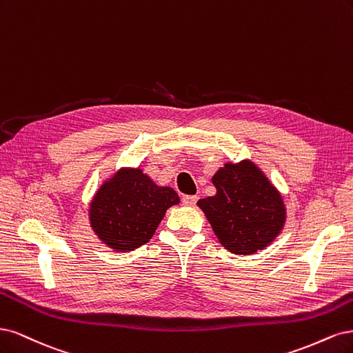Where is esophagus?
<instances>
[{"instance_id": "obj_1", "label": "esophagus", "mask_w": 353, "mask_h": 353, "mask_svg": "<svg viewBox=\"0 0 353 353\" xmlns=\"http://www.w3.org/2000/svg\"><path fill=\"white\" fill-rule=\"evenodd\" d=\"M198 201V196L196 195H186L181 198V202H183V205H188V207H193Z\"/></svg>"}]
</instances>
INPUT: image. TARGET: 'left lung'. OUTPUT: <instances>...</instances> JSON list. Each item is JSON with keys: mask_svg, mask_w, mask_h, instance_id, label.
Listing matches in <instances>:
<instances>
[{"mask_svg": "<svg viewBox=\"0 0 353 353\" xmlns=\"http://www.w3.org/2000/svg\"><path fill=\"white\" fill-rule=\"evenodd\" d=\"M217 195L198 201L220 243L249 255L272 242L284 224L280 193L252 163L225 164L212 177Z\"/></svg>", "mask_w": 353, "mask_h": 353, "instance_id": "obj_1", "label": "left lung"}]
</instances>
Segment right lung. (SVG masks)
I'll return each mask as SVG.
<instances>
[{
    "instance_id": "1",
    "label": "right lung",
    "mask_w": 353,
    "mask_h": 353,
    "mask_svg": "<svg viewBox=\"0 0 353 353\" xmlns=\"http://www.w3.org/2000/svg\"><path fill=\"white\" fill-rule=\"evenodd\" d=\"M179 201L172 188L157 186L142 170H124L97 193L90 224L110 248L133 251L150 242L165 211Z\"/></svg>"
}]
</instances>
